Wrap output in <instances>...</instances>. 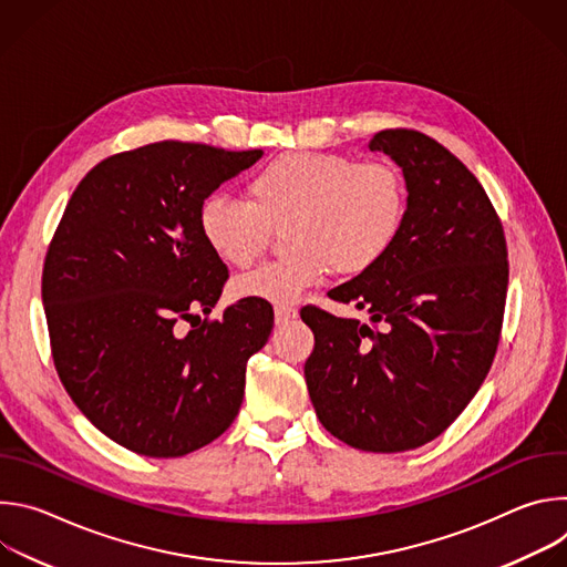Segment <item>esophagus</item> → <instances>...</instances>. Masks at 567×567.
Returning a JSON list of instances; mask_svg holds the SVG:
<instances>
[{"mask_svg": "<svg viewBox=\"0 0 567 567\" xmlns=\"http://www.w3.org/2000/svg\"><path fill=\"white\" fill-rule=\"evenodd\" d=\"M293 318H298L296 307H276V326H287Z\"/></svg>", "mask_w": 567, "mask_h": 567, "instance_id": "obj_1", "label": "esophagus"}]
</instances>
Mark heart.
Returning <instances> with one entry per match:
<instances>
[{
    "mask_svg": "<svg viewBox=\"0 0 567 567\" xmlns=\"http://www.w3.org/2000/svg\"><path fill=\"white\" fill-rule=\"evenodd\" d=\"M409 210L406 182L385 161L330 152H289L247 182V202L208 195L197 224L210 254L228 267H249L285 228L291 251L233 282L237 298L289 305L334 269L354 278L394 247Z\"/></svg>",
    "mask_w": 567,
    "mask_h": 567,
    "instance_id": "obj_1",
    "label": "heart"
}]
</instances>
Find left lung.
<instances>
[{
	"label": "left lung",
	"mask_w": 567,
	"mask_h": 567,
	"mask_svg": "<svg viewBox=\"0 0 567 567\" xmlns=\"http://www.w3.org/2000/svg\"><path fill=\"white\" fill-rule=\"evenodd\" d=\"M401 168L409 210L390 254L328 296L370 326L307 305L305 381L320 424L372 453L442 435L487 377L503 328L509 262L503 224L462 161L415 130L370 141Z\"/></svg>",
	"instance_id": "left-lung-1"
}]
</instances>
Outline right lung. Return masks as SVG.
Here are the masks:
<instances>
[{
    "label": "right lung",
    "mask_w": 567,
    "mask_h": 567,
    "mask_svg": "<svg viewBox=\"0 0 567 567\" xmlns=\"http://www.w3.org/2000/svg\"><path fill=\"white\" fill-rule=\"evenodd\" d=\"M260 156L182 141L107 156L51 239L42 302L58 377L80 413L138 455L182 457L217 440L269 341V302L199 318L228 278L199 233V204Z\"/></svg>",
    "instance_id": "right-lung-1"
}]
</instances>
